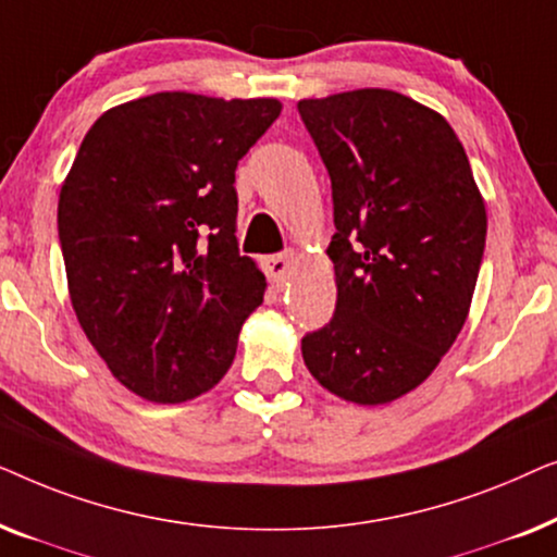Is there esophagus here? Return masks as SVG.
<instances>
[{"instance_id": "obj_1", "label": "esophagus", "mask_w": 557, "mask_h": 557, "mask_svg": "<svg viewBox=\"0 0 557 557\" xmlns=\"http://www.w3.org/2000/svg\"><path fill=\"white\" fill-rule=\"evenodd\" d=\"M265 265V273H269V278L273 284L281 286L286 284V278L292 276V265H294V253H278V256H269L263 261Z\"/></svg>"}]
</instances>
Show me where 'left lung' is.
Segmentation results:
<instances>
[{
	"mask_svg": "<svg viewBox=\"0 0 557 557\" xmlns=\"http://www.w3.org/2000/svg\"><path fill=\"white\" fill-rule=\"evenodd\" d=\"M332 180L337 307L301 339L319 385L380 406L436 370L467 322L486 210L441 113L385 88L296 106Z\"/></svg>",
	"mask_w": 557,
	"mask_h": 557,
	"instance_id": "8db88e82",
	"label": "left lung"
}]
</instances>
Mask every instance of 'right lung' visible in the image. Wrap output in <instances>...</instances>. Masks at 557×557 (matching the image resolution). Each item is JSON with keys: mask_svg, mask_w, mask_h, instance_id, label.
<instances>
[{"mask_svg": "<svg viewBox=\"0 0 557 557\" xmlns=\"http://www.w3.org/2000/svg\"><path fill=\"white\" fill-rule=\"evenodd\" d=\"M276 98L154 94L90 126L58 202L75 317L128 391L208 393L233 364L265 278L235 240V166Z\"/></svg>", "mask_w": 557, "mask_h": 557, "instance_id": "obj_1", "label": "right lung"}]
</instances>
